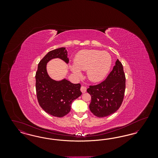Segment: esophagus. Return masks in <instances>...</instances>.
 <instances>
[{"instance_id":"1","label":"esophagus","mask_w":158,"mask_h":158,"mask_svg":"<svg viewBox=\"0 0 158 158\" xmlns=\"http://www.w3.org/2000/svg\"><path fill=\"white\" fill-rule=\"evenodd\" d=\"M81 92H82V93L86 92V87H85V86H82L81 88Z\"/></svg>"}]
</instances>
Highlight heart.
<instances>
[{
  "instance_id": "obj_1",
  "label": "heart",
  "mask_w": 158,
  "mask_h": 158,
  "mask_svg": "<svg viewBox=\"0 0 158 158\" xmlns=\"http://www.w3.org/2000/svg\"><path fill=\"white\" fill-rule=\"evenodd\" d=\"M111 64L112 58L108 52L84 50L76 55L74 64L70 65L69 69L77 77L82 76L81 71L86 70L87 77L90 82H98L107 75Z\"/></svg>"
}]
</instances>
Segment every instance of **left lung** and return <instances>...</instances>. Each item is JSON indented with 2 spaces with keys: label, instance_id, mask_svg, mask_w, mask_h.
I'll list each match as a JSON object with an SVG mask.
<instances>
[{
  "label": "left lung",
  "instance_id": "1",
  "mask_svg": "<svg viewBox=\"0 0 158 158\" xmlns=\"http://www.w3.org/2000/svg\"><path fill=\"white\" fill-rule=\"evenodd\" d=\"M126 89V77L123 67L117 59L113 70L104 82L87 89L91 96L90 111L98 117H105L120 108Z\"/></svg>",
  "mask_w": 158,
  "mask_h": 158
}]
</instances>
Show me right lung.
Returning <instances> with one entry per match:
<instances>
[{"mask_svg":"<svg viewBox=\"0 0 158 158\" xmlns=\"http://www.w3.org/2000/svg\"><path fill=\"white\" fill-rule=\"evenodd\" d=\"M54 59L69 63L65 47L49 52L38 65L35 87L38 101L45 112L57 117H63L70 111L72 102L82 95L81 84H74L66 78L55 81L48 75L47 64Z\"/></svg>","mask_w":158,"mask_h":158,"instance_id":"add662e5","label":"right lung"}]
</instances>
